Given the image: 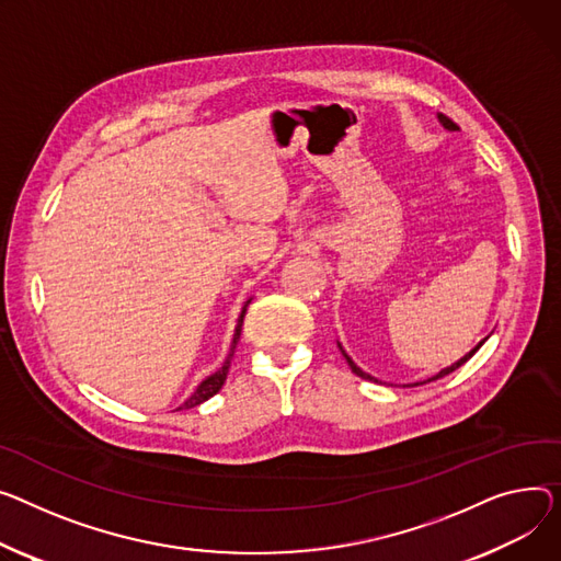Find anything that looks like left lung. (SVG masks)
<instances>
[{"instance_id":"obj_1","label":"left lung","mask_w":561,"mask_h":561,"mask_svg":"<svg viewBox=\"0 0 561 561\" xmlns=\"http://www.w3.org/2000/svg\"><path fill=\"white\" fill-rule=\"evenodd\" d=\"M437 119H439V124H442L444 128H449V130H456V124H454V122H451L449 117H444V115H437ZM482 343H484V341H480V343H478V345H476V347H473V350H471L469 354H465V356H462V358H460L458 363H454L451 367H444V369H439V371H437V375H435L433 379H428V381H435V379H442V377H446V375H451V371H456V369H458L460 365H465V363H467V360H469V358H471V356H473V354H476V352H478V350L482 347ZM341 350H343V347H341ZM343 356L347 358V363H350V367H352V371H354V375H356V377H360V379H369V381H377L375 377H369V375H367V371H363V369H360V367H358V365H356V363H354V360H352V358H350V356L345 354V350H343Z\"/></svg>"}]
</instances>
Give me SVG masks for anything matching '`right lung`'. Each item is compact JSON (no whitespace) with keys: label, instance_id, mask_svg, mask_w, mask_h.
<instances>
[{"label":"right lung","instance_id":"right-lung-1","mask_svg":"<svg viewBox=\"0 0 561 561\" xmlns=\"http://www.w3.org/2000/svg\"><path fill=\"white\" fill-rule=\"evenodd\" d=\"M248 305H250V300L243 305V311H241V316H239V322H237V329H234V339H232V347H230V354H228L226 363H222V367H218L211 377H207V379L196 388V392H194L190 399H186L178 410L201 405L203 401H207L209 397H214V394L222 388V383H226L228 371H230V363H232V356H234V350H237V343H239V339H241V327H243V316H245Z\"/></svg>","mask_w":561,"mask_h":561}]
</instances>
